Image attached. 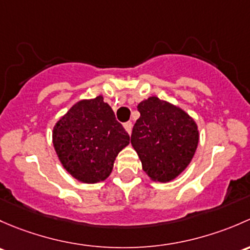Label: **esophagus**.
I'll use <instances>...</instances> for the list:
<instances>
[{"instance_id":"34e87169","label":"esophagus","mask_w":250,"mask_h":250,"mask_svg":"<svg viewBox=\"0 0 250 250\" xmlns=\"http://www.w3.org/2000/svg\"><path fill=\"white\" fill-rule=\"evenodd\" d=\"M124 128L126 130V132H127L128 135H130L131 131H132V123H131V122L125 123V124H124Z\"/></svg>"}]
</instances>
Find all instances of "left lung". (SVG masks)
<instances>
[{
	"label": "left lung",
	"instance_id": "obj_1",
	"mask_svg": "<svg viewBox=\"0 0 250 250\" xmlns=\"http://www.w3.org/2000/svg\"><path fill=\"white\" fill-rule=\"evenodd\" d=\"M140 118L131 135L146 176L154 182L176 179L189 166L199 144V128L184 109L156 96L138 104Z\"/></svg>",
	"mask_w": 250,
	"mask_h": 250
}]
</instances>
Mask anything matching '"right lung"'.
I'll use <instances>...</instances> for the list:
<instances>
[{
	"label": "right lung",
	"instance_id": "1",
	"mask_svg": "<svg viewBox=\"0 0 250 250\" xmlns=\"http://www.w3.org/2000/svg\"><path fill=\"white\" fill-rule=\"evenodd\" d=\"M128 143L130 136L102 95L79 100L53 128V146L61 165L85 184L107 179L118 154Z\"/></svg>",
	"mask_w": 250,
	"mask_h": 250
}]
</instances>
